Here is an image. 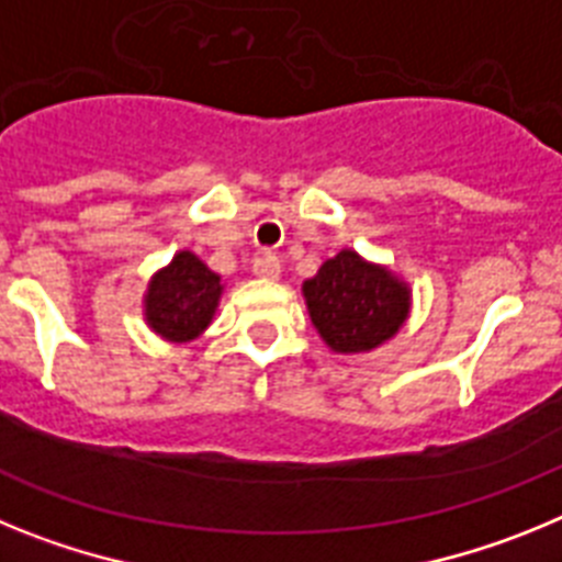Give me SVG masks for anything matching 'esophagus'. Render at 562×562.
<instances>
[{"instance_id": "1", "label": "esophagus", "mask_w": 562, "mask_h": 562, "mask_svg": "<svg viewBox=\"0 0 562 562\" xmlns=\"http://www.w3.org/2000/svg\"><path fill=\"white\" fill-rule=\"evenodd\" d=\"M252 272L258 278H278L281 276V261H278L276 252H261V256L252 261Z\"/></svg>"}]
</instances>
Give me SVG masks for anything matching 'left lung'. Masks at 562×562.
<instances>
[{"label": "left lung", "mask_w": 562, "mask_h": 562, "mask_svg": "<svg viewBox=\"0 0 562 562\" xmlns=\"http://www.w3.org/2000/svg\"><path fill=\"white\" fill-rule=\"evenodd\" d=\"M304 297L317 335L337 355L376 349L402 329L411 312L408 284L355 250L326 258L317 276L304 281Z\"/></svg>", "instance_id": "obj_1"}]
</instances>
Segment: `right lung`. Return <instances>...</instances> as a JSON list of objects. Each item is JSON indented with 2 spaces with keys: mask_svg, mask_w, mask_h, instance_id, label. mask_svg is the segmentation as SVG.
<instances>
[{
  "mask_svg": "<svg viewBox=\"0 0 562 562\" xmlns=\"http://www.w3.org/2000/svg\"><path fill=\"white\" fill-rule=\"evenodd\" d=\"M222 278L191 250H180L171 265L154 272L143 297V315L154 335L171 342H188L211 326L220 306Z\"/></svg>",
  "mask_w": 562,
  "mask_h": 562,
  "instance_id": "add662e5",
  "label": "right lung"
}]
</instances>
